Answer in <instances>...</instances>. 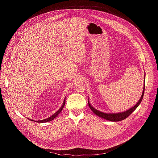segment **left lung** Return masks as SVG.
Masks as SVG:
<instances>
[{
	"label": "left lung",
	"mask_w": 158,
	"mask_h": 158,
	"mask_svg": "<svg viewBox=\"0 0 158 158\" xmlns=\"http://www.w3.org/2000/svg\"><path fill=\"white\" fill-rule=\"evenodd\" d=\"M144 83H145V77H144ZM144 87H143V91L142 93V96L140 98V99L139 100V101L137 102V104L134 106V107L130 108L129 109L127 110L126 111L124 112H119V113H104V112H101L97 109H96L95 108H94L91 104H90L89 100H88V104H89V108L91 109V110L94 112V113L98 116L99 117H101L103 119H105L106 120L110 121H114V122H116V121H120L122 120L125 119L126 118H127L132 112L136 109L138 106L140 104V103L141 102L143 96H144V89H145V84H144Z\"/></svg>",
	"instance_id": "1"
}]
</instances>
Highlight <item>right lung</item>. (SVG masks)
<instances>
[{
  "mask_svg": "<svg viewBox=\"0 0 158 158\" xmlns=\"http://www.w3.org/2000/svg\"><path fill=\"white\" fill-rule=\"evenodd\" d=\"M65 98H64V102H63V104H62V106H61V107L56 112V113H54V114H52L51 116H50L49 118H47V119H43V120H40V121H35V122H37V123H46V122H49V121H52V120H53V119H54L57 116H58V114L60 113V112L62 111V110L63 109V108H64V105H65ZM30 120H32V119H30ZM33 121V120H32Z\"/></svg>",
  "mask_w": 158,
  "mask_h": 158,
  "instance_id": "right-lung-1",
  "label": "right lung"
}]
</instances>
